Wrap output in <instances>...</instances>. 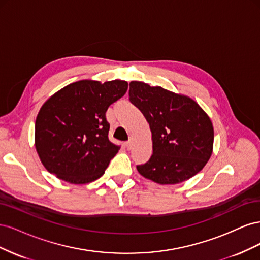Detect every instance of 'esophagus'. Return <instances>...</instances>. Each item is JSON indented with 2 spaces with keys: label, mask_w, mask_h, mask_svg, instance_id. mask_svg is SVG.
<instances>
[{
  "label": "esophagus",
  "mask_w": 260,
  "mask_h": 260,
  "mask_svg": "<svg viewBox=\"0 0 260 260\" xmlns=\"http://www.w3.org/2000/svg\"><path fill=\"white\" fill-rule=\"evenodd\" d=\"M125 147H127V149H131V147H132V140L131 139L125 142Z\"/></svg>",
  "instance_id": "obj_1"
}]
</instances>
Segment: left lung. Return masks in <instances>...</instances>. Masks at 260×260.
<instances>
[{
  "label": "left lung",
  "instance_id": "obj_1",
  "mask_svg": "<svg viewBox=\"0 0 260 260\" xmlns=\"http://www.w3.org/2000/svg\"><path fill=\"white\" fill-rule=\"evenodd\" d=\"M129 100L152 131L153 155L137 166L141 175L159 184H176L204 168L212 152L214 128L195 101L140 81L130 82Z\"/></svg>",
  "mask_w": 260,
  "mask_h": 260
}]
</instances>
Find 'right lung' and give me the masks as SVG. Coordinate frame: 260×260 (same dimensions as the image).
I'll return each instance as SVG.
<instances>
[{
	"mask_svg": "<svg viewBox=\"0 0 260 260\" xmlns=\"http://www.w3.org/2000/svg\"><path fill=\"white\" fill-rule=\"evenodd\" d=\"M128 82L82 80L54 94L36 120V148L52 175L75 184L99 179L120 146L108 139L106 111Z\"/></svg>",
	"mask_w": 260,
	"mask_h": 260,
	"instance_id": "right-lung-1",
	"label": "right lung"
}]
</instances>
